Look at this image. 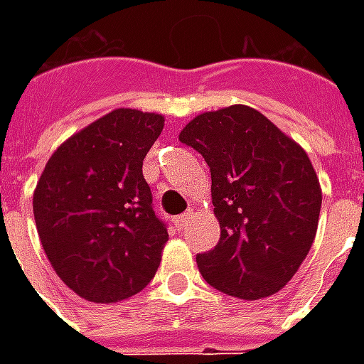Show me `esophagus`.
Instances as JSON below:
<instances>
[{
    "label": "esophagus",
    "instance_id": "obj_1",
    "mask_svg": "<svg viewBox=\"0 0 364 364\" xmlns=\"http://www.w3.org/2000/svg\"><path fill=\"white\" fill-rule=\"evenodd\" d=\"M189 216H191V213H185V214H181V216H175V218H173L175 228L181 232V230L185 228V224H187V220H189Z\"/></svg>",
    "mask_w": 364,
    "mask_h": 364
}]
</instances>
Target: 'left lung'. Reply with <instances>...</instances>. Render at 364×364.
I'll list each match as a JSON object with an SVG mask.
<instances>
[{
  "instance_id": "obj_1",
  "label": "left lung",
  "mask_w": 364,
  "mask_h": 364,
  "mask_svg": "<svg viewBox=\"0 0 364 364\" xmlns=\"http://www.w3.org/2000/svg\"><path fill=\"white\" fill-rule=\"evenodd\" d=\"M179 140L205 158L213 177L220 240L198 253L205 281L228 296H271L312 247L320 181L306 151L259 111L232 105L203 112Z\"/></svg>"
}]
</instances>
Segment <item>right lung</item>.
Returning <instances> with one entry per match:
<instances>
[{
    "label": "right lung",
    "mask_w": 364,
    "mask_h": 364,
    "mask_svg": "<svg viewBox=\"0 0 364 364\" xmlns=\"http://www.w3.org/2000/svg\"><path fill=\"white\" fill-rule=\"evenodd\" d=\"M161 130V114L117 109L62 144L36 183L44 253L85 300H124L158 271L167 224L154 213L142 164Z\"/></svg>",
    "instance_id": "1"
}]
</instances>
